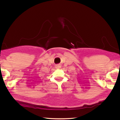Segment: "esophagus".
<instances>
[{"label": "esophagus", "instance_id": "1", "mask_svg": "<svg viewBox=\"0 0 120 120\" xmlns=\"http://www.w3.org/2000/svg\"><path fill=\"white\" fill-rule=\"evenodd\" d=\"M61 68V66H60V65H57L56 67V68L57 69H60Z\"/></svg>", "mask_w": 120, "mask_h": 120}]
</instances>
